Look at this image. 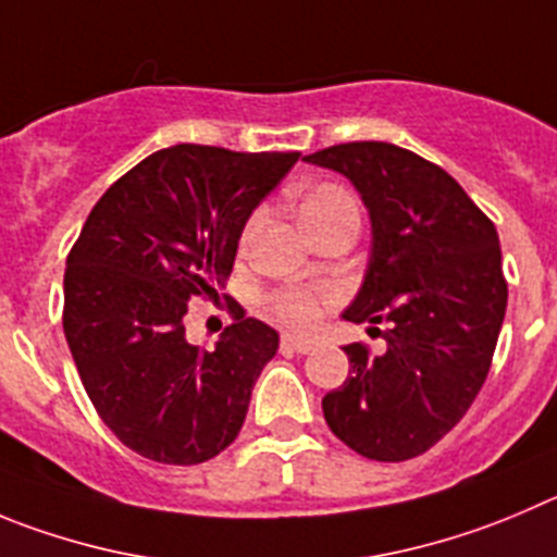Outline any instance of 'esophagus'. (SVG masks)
Segmentation results:
<instances>
[{
  "mask_svg": "<svg viewBox=\"0 0 557 557\" xmlns=\"http://www.w3.org/2000/svg\"><path fill=\"white\" fill-rule=\"evenodd\" d=\"M283 351H296V355H310L315 349V343L308 341V337H299V335H283L280 341Z\"/></svg>",
  "mask_w": 557,
  "mask_h": 557,
  "instance_id": "34e87169",
  "label": "esophagus"
}]
</instances>
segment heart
Returning a JSON list of instances; mask_svg holds the SVG:
<instances>
[{
  "label": "heart",
  "instance_id": "heart-1",
  "mask_svg": "<svg viewBox=\"0 0 557 557\" xmlns=\"http://www.w3.org/2000/svg\"><path fill=\"white\" fill-rule=\"evenodd\" d=\"M343 214H357V202L349 191L337 184H315L299 197V216H302L305 227H315L326 220H335ZM261 225V216H252L244 231V242L255 233V227ZM274 313L277 319L288 321L294 326L313 324L319 315V299L305 288H288L283 294L274 296Z\"/></svg>",
  "mask_w": 557,
  "mask_h": 557
}]
</instances>
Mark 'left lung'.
Listing matches in <instances>:
<instances>
[{
  "label": "left lung",
  "mask_w": 557,
  "mask_h": 557,
  "mask_svg": "<svg viewBox=\"0 0 557 557\" xmlns=\"http://www.w3.org/2000/svg\"><path fill=\"white\" fill-rule=\"evenodd\" d=\"M341 173L371 220L366 277L341 319L376 330L384 355L343 346L349 379L326 393V425L366 459L404 461L440 443L475 401L506 319L495 225L431 161L389 143L305 156Z\"/></svg>",
  "instance_id": "1"
}]
</instances>
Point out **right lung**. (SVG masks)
<instances>
[{
    "instance_id": "obj_1",
    "label": "right lung",
    "mask_w": 557,
    "mask_h": 557,
    "mask_svg": "<svg viewBox=\"0 0 557 557\" xmlns=\"http://www.w3.org/2000/svg\"><path fill=\"white\" fill-rule=\"evenodd\" d=\"M296 159L156 150L103 191L67 255V349L103 423L145 459L200 465L242 431L280 335L236 305V324L200 351L184 315L191 296H216L249 214Z\"/></svg>"
}]
</instances>
